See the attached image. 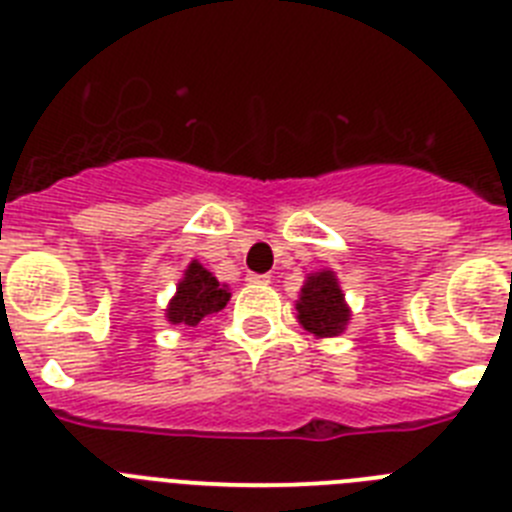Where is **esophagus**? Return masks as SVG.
Here are the masks:
<instances>
[{
  "label": "esophagus",
  "mask_w": 512,
  "mask_h": 512,
  "mask_svg": "<svg viewBox=\"0 0 512 512\" xmlns=\"http://www.w3.org/2000/svg\"><path fill=\"white\" fill-rule=\"evenodd\" d=\"M246 282L253 284V287H264V284L271 282V277L269 274H248Z\"/></svg>",
  "instance_id": "obj_1"
}]
</instances>
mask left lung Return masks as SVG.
<instances>
[{"label": "left lung", "mask_w": 512, "mask_h": 512, "mask_svg": "<svg viewBox=\"0 0 512 512\" xmlns=\"http://www.w3.org/2000/svg\"><path fill=\"white\" fill-rule=\"evenodd\" d=\"M297 320L302 328L318 338H333L346 330L351 310L333 271H315L305 279V287L297 300Z\"/></svg>", "instance_id": "1"}]
</instances>
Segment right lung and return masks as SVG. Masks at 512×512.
I'll use <instances>...</instances> for the list:
<instances>
[{"label":"right lung","mask_w":512,"mask_h":512,"mask_svg":"<svg viewBox=\"0 0 512 512\" xmlns=\"http://www.w3.org/2000/svg\"><path fill=\"white\" fill-rule=\"evenodd\" d=\"M228 300V287L217 282L200 261H192L184 271L179 287H176V295L171 297L169 307H166V320L174 325H192L194 328L202 318L223 310Z\"/></svg>","instance_id":"add662e5"}]
</instances>
